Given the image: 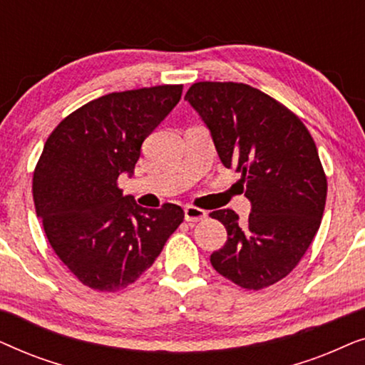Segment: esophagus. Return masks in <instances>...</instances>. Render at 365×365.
<instances>
[{
    "instance_id": "obj_1",
    "label": "esophagus",
    "mask_w": 365,
    "mask_h": 365,
    "mask_svg": "<svg viewBox=\"0 0 365 365\" xmlns=\"http://www.w3.org/2000/svg\"><path fill=\"white\" fill-rule=\"evenodd\" d=\"M184 217H186L187 222H197V221H202V219H206L207 212L204 211V209H199L196 206L187 204V206L184 207Z\"/></svg>"
}]
</instances>
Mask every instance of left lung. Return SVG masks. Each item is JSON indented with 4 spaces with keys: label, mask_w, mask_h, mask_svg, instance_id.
I'll return each mask as SVG.
<instances>
[{
    "label": "left lung",
    "mask_w": 365,
    "mask_h": 365,
    "mask_svg": "<svg viewBox=\"0 0 365 365\" xmlns=\"http://www.w3.org/2000/svg\"><path fill=\"white\" fill-rule=\"evenodd\" d=\"M186 99L252 204L247 221L232 209L209 214L227 231L212 267L249 291L272 286L297 266L321 226L327 178L316 143L291 109L249 84L199 81Z\"/></svg>",
    "instance_id": "left-lung-1"
}]
</instances>
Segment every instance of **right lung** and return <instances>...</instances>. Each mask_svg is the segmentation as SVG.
<instances>
[{
    "instance_id": "1",
    "label": "right lung",
    "mask_w": 365,
    "mask_h": 365,
    "mask_svg": "<svg viewBox=\"0 0 365 365\" xmlns=\"http://www.w3.org/2000/svg\"><path fill=\"white\" fill-rule=\"evenodd\" d=\"M181 93L182 84L109 93L68 114L44 143L33 173L36 214L56 256L94 291L133 284L182 222L176 204L141 207L118 186Z\"/></svg>"
}]
</instances>
